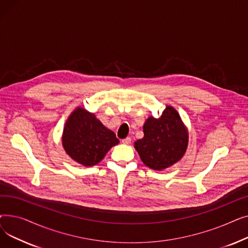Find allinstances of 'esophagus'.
Masks as SVG:
<instances>
[{"label":"esophagus","instance_id":"esophagus-1","mask_svg":"<svg viewBox=\"0 0 248 248\" xmlns=\"http://www.w3.org/2000/svg\"><path fill=\"white\" fill-rule=\"evenodd\" d=\"M131 141H132V139L129 138V137H127V138H125V139H124V140H122V142L124 145H128V144H131Z\"/></svg>","mask_w":248,"mask_h":248}]
</instances>
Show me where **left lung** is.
Here are the masks:
<instances>
[{
    "label": "left lung",
    "instance_id": "1",
    "mask_svg": "<svg viewBox=\"0 0 248 248\" xmlns=\"http://www.w3.org/2000/svg\"><path fill=\"white\" fill-rule=\"evenodd\" d=\"M144 138L135 142L140 158L155 171L180 161L188 147V131L178 111L167 106L159 119L150 116L144 124Z\"/></svg>",
    "mask_w": 248,
    "mask_h": 248
}]
</instances>
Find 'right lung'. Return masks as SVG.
I'll return each mask as SVG.
<instances>
[{
    "label": "right lung",
    "mask_w": 248,
    "mask_h": 248,
    "mask_svg": "<svg viewBox=\"0 0 248 248\" xmlns=\"http://www.w3.org/2000/svg\"><path fill=\"white\" fill-rule=\"evenodd\" d=\"M120 140L93 113L76 108L65 124L62 145L69 157L85 167L98 164Z\"/></svg>",
    "instance_id": "right-lung-1"
}]
</instances>
